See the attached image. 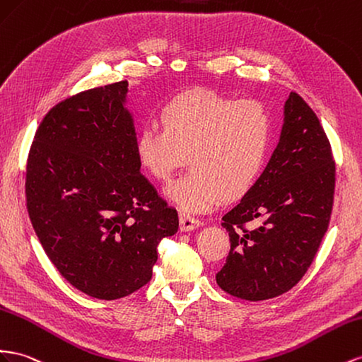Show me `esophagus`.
Instances as JSON below:
<instances>
[{"mask_svg": "<svg viewBox=\"0 0 362 362\" xmlns=\"http://www.w3.org/2000/svg\"><path fill=\"white\" fill-rule=\"evenodd\" d=\"M201 221L198 218H193L190 216V214L187 213H181L180 214V227H181V231H190V230H194L198 228L201 226Z\"/></svg>", "mask_w": 362, "mask_h": 362, "instance_id": "obj_1", "label": "esophagus"}]
</instances>
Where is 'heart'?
Returning a JSON list of instances; mask_svg holds the SVG:
<instances>
[{
  "label": "heart",
  "mask_w": 362,
  "mask_h": 362,
  "mask_svg": "<svg viewBox=\"0 0 362 362\" xmlns=\"http://www.w3.org/2000/svg\"><path fill=\"white\" fill-rule=\"evenodd\" d=\"M160 122L163 129L143 128L136 135V158L152 178L169 182L189 157L192 169L168 190L184 211L245 197L265 169L272 119L257 100L194 88L165 103Z\"/></svg>",
  "instance_id": "heart-1"
}]
</instances>
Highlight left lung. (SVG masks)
I'll return each instance as SVG.
<instances>
[{
  "instance_id": "8db88e82",
  "label": "left lung",
  "mask_w": 362,
  "mask_h": 362,
  "mask_svg": "<svg viewBox=\"0 0 362 362\" xmlns=\"http://www.w3.org/2000/svg\"><path fill=\"white\" fill-rule=\"evenodd\" d=\"M334 192L335 161L327 135L310 106L292 91L267 169L222 216L230 252L216 274L221 289L260 301L294 288L327 231Z\"/></svg>"
}]
</instances>
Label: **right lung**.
Here are the masks:
<instances>
[{"label":"right lung","instance_id":"add662e5","mask_svg":"<svg viewBox=\"0 0 362 362\" xmlns=\"http://www.w3.org/2000/svg\"><path fill=\"white\" fill-rule=\"evenodd\" d=\"M128 81L54 105L35 134L25 201L36 236L61 276L83 294L117 300L152 279L178 213L140 173Z\"/></svg>","mask_w":362,"mask_h":362}]
</instances>
